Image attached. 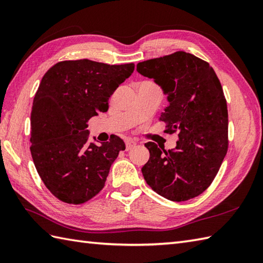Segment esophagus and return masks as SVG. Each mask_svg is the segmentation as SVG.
I'll use <instances>...</instances> for the list:
<instances>
[{
	"instance_id": "1",
	"label": "esophagus",
	"mask_w": 263,
	"mask_h": 263,
	"mask_svg": "<svg viewBox=\"0 0 263 263\" xmlns=\"http://www.w3.org/2000/svg\"><path fill=\"white\" fill-rule=\"evenodd\" d=\"M137 144V142L135 141V140H131V139H127V140L125 141V148H126V150H130V149H132L133 147H135Z\"/></svg>"
}]
</instances>
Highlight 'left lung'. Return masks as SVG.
I'll return each mask as SVG.
<instances>
[{
	"mask_svg": "<svg viewBox=\"0 0 263 263\" xmlns=\"http://www.w3.org/2000/svg\"><path fill=\"white\" fill-rule=\"evenodd\" d=\"M137 71L163 89L168 105L160 115L166 132L178 131L171 150L147 142L150 153L142 175L148 185L171 201H186L214 181L228 148L224 91L209 63L185 52L143 61Z\"/></svg>",
	"mask_w": 263,
	"mask_h": 263,
	"instance_id": "8db88e82",
	"label": "left lung"
}]
</instances>
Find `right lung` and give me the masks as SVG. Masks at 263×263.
<instances>
[{
    "instance_id": "add662e5",
    "label": "right lung",
    "mask_w": 263,
    "mask_h": 263,
    "mask_svg": "<svg viewBox=\"0 0 263 263\" xmlns=\"http://www.w3.org/2000/svg\"><path fill=\"white\" fill-rule=\"evenodd\" d=\"M135 64L62 61L41 81L30 116V152L45 186L59 200L80 204L98 194L125 143L117 136L88 142V121L107 111L108 99ZM93 140L96 139L93 138Z\"/></svg>"
}]
</instances>
